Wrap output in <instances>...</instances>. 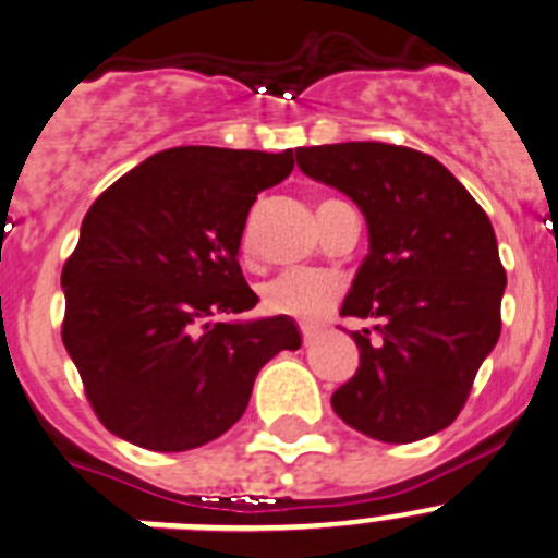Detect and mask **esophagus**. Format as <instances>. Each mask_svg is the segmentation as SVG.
I'll use <instances>...</instances> for the list:
<instances>
[{
  "label": "esophagus",
  "mask_w": 558,
  "mask_h": 558,
  "mask_svg": "<svg viewBox=\"0 0 558 558\" xmlns=\"http://www.w3.org/2000/svg\"><path fill=\"white\" fill-rule=\"evenodd\" d=\"M318 338V329L316 327H307V324H302V343L305 345H313Z\"/></svg>",
  "instance_id": "1"
}]
</instances>
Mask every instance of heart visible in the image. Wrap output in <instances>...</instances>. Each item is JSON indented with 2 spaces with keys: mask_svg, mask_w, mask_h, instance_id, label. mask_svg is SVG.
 Listing matches in <instances>:
<instances>
[{
  "mask_svg": "<svg viewBox=\"0 0 558 558\" xmlns=\"http://www.w3.org/2000/svg\"><path fill=\"white\" fill-rule=\"evenodd\" d=\"M242 245H251V231H245ZM340 294L338 280L322 269H286L262 286L264 311L278 316L311 322L327 313Z\"/></svg>",
  "mask_w": 558,
  "mask_h": 558,
  "instance_id": "heart-1",
  "label": "heart"
}]
</instances>
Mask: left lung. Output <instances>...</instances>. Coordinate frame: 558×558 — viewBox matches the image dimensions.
Masks as SVG:
<instances>
[{"mask_svg":"<svg viewBox=\"0 0 558 558\" xmlns=\"http://www.w3.org/2000/svg\"><path fill=\"white\" fill-rule=\"evenodd\" d=\"M296 166L345 193L371 240L340 307L371 329L351 332L360 367L335 389V414L387 445L439 434L501 332L507 272L488 215L439 160L409 147H302Z\"/></svg>","mask_w":558,"mask_h":558,"instance_id":"left-lung-1","label":"left lung"}]
</instances>
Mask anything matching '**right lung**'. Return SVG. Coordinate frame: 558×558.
Returning <instances> with one entry per match:
<instances>
[{"label": "right lung", "mask_w": 558, "mask_h": 558, "mask_svg": "<svg viewBox=\"0 0 558 558\" xmlns=\"http://www.w3.org/2000/svg\"><path fill=\"white\" fill-rule=\"evenodd\" d=\"M291 169V149L174 147L89 207L62 269V343L113 436L196 450L245 414L278 351L300 349L289 316L229 318L258 302L236 262L247 213Z\"/></svg>", "instance_id": "1"}]
</instances>
